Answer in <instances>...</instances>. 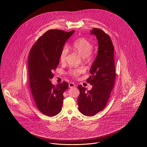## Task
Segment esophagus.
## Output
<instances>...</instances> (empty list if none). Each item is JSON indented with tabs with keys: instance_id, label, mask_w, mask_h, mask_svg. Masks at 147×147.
<instances>
[{
	"instance_id": "1",
	"label": "esophagus",
	"mask_w": 147,
	"mask_h": 147,
	"mask_svg": "<svg viewBox=\"0 0 147 147\" xmlns=\"http://www.w3.org/2000/svg\"><path fill=\"white\" fill-rule=\"evenodd\" d=\"M76 86L74 83H73V82H71V83H69V88H73V87H75Z\"/></svg>"
}]
</instances>
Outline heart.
<instances>
[{"label": "heart", "instance_id": "b5f03b06", "mask_svg": "<svg viewBox=\"0 0 147 147\" xmlns=\"http://www.w3.org/2000/svg\"><path fill=\"white\" fill-rule=\"evenodd\" d=\"M73 49L77 52L80 55L87 60L90 61L93 59L92 51L93 49V45L89 40L85 38H80L76 40L72 46ZM68 53V49L65 46L62 49L60 55V60L61 62H64L66 61L67 54ZM83 72V69L81 68L71 69L69 71V74L74 77H77Z\"/></svg>", "mask_w": 147, "mask_h": 147}]
</instances>
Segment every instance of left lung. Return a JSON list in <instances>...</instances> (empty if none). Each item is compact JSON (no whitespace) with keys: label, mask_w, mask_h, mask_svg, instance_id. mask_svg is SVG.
<instances>
[{"label":"left lung","mask_w":147,"mask_h":147,"mask_svg":"<svg viewBox=\"0 0 147 147\" xmlns=\"http://www.w3.org/2000/svg\"><path fill=\"white\" fill-rule=\"evenodd\" d=\"M90 32L96 36L98 42V54L89 71L92 76L87 80L93 87L88 90L79 85L80 94L78 100L79 111L87 116L95 115L106 107L116 77L114 47L111 38L99 28Z\"/></svg>","instance_id":"left-lung-1"}]
</instances>
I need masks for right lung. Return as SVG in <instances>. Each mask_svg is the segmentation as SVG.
<instances>
[{"mask_svg": "<svg viewBox=\"0 0 147 147\" xmlns=\"http://www.w3.org/2000/svg\"><path fill=\"white\" fill-rule=\"evenodd\" d=\"M75 32L51 30L33 46L28 57V76L32 94L38 109L45 115L54 116L61 110L66 82L54 86L51 81L52 71L59 63L64 45Z\"/></svg>", "mask_w": 147, "mask_h": 147, "instance_id": "1", "label": "right lung"}]
</instances>
